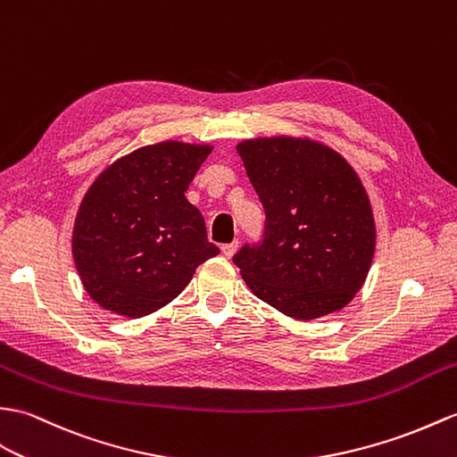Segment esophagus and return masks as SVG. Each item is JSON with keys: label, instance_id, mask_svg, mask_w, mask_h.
I'll use <instances>...</instances> for the list:
<instances>
[{"label": "esophagus", "instance_id": "1", "mask_svg": "<svg viewBox=\"0 0 457 457\" xmlns=\"http://www.w3.org/2000/svg\"><path fill=\"white\" fill-rule=\"evenodd\" d=\"M237 247H239V241H231V243H226V245H221V253H224L229 259V257H233V253L237 251Z\"/></svg>", "mask_w": 457, "mask_h": 457}]
</instances>
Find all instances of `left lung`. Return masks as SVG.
<instances>
[{
	"label": "left lung",
	"mask_w": 457,
	"mask_h": 457,
	"mask_svg": "<svg viewBox=\"0 0 457 457\" xmlns=\"http://www.w3.org/2000/svg\"><path fill=\"white\" fill-rule=\"evenodd\" d=\"M264 206V239L233 257L259 300L298 321L341 312L362 288L376 251V221L346 159L312 137L237 144Z\"/></svg>",
	"instance_id": "left-lung-1"
}]
</instances>
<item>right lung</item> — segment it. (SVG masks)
<instances>
[{
  "instance_id": "add662e5",
  "label": "right lung",
  "mask_w": 457,
  "mask_h": 457,
  "mask_svg": "<svg viewBox=\"0 0 457 457\" xmlns=\"http://www.w3.org/2000/svg\"><path fill=\"white\" fill-rule=\"evenodd\" d=\"M210 152L177 140L144 145L93 180L73 221L71 254L103 310L132 320L162 310L220 253L185 196Z\"/></svg>"
}]
</instances>
